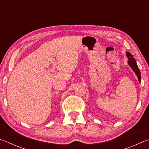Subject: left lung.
I'll return each mask as SVG.
<instances>
[{
	"mask_svg": "<svg viewBox=\"0 0 149 149\" xmlns=\"http://www.w3.org/2000/svg\"><path fill=\"white\" fill-rule=\"evenodd\" d=\"M127 56L128 58V64H130V65L131 66V68L133 69V71L135 72V73L136 74V75H137L139 81L141 82V72L140 70L139 69V68L137 65V63H136L135 59L133 58V56H132V54L130 53V52H127Z\"/></svg>",
	"mask_w": 149,
	"mask_h": 149,
	"instance_id": "left-lung-1",
	"label": "left lung"
}]
</instances>
